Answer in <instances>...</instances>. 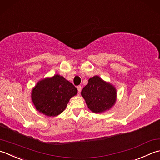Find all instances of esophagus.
I'll return each instance as SVG.
<instances>
[{"label":"esophagus","mask_w":160,"mask_h":160,"mask_svg":"<svg viewBox=\"0 0 160 160\" xmlns=\"http://www.w3.org/2000/svg\"><path fill=\"white\" fill-rule=\"evenodd\" d=\"M77 90H78V92L80 93L81 91V86H77Z\"/></svg>","instance_id":"obj_1"}]
</instances>
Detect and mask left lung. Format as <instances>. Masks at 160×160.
Listing matches in <instances>:
<instances>
[{"mask_svg": "<svg viewBox=\"0 0 160 160\" xmlns=\"http://www.w3.org/2000/svg\"><path fill=\"white\" fill-rule=\"evenodd\" d=\"M81 94L88 108L94 113H102L110 110L117 101L115 87L97 75L90 78Z\"/></svg>", "mask_w": 160, "mask_h": 160, "instance_id": "left-lung-1", "label": "left lung"}]
</instances>
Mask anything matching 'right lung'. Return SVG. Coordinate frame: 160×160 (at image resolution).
Wrapping results in <instances>:
<instances>
[{
    "label": "right lung",
    "mask_w": 160,
    "mask_h": 160,
    "mask_svg": "<svg viewBox=\"0 0 160 160\" xmlns=\"http://www.w3.org/2000/svg\"><path fill=\"white\" fill-rule=\"evenodd\" d=\"M77 89L63 76L55 74L38 81L32 88L31 98L36 109L48 117H56L64 111Z\"/></svg>",
    "instance_id": "1"
}]
</instances>
